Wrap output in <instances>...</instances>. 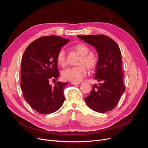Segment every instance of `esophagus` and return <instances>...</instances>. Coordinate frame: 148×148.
I'll list each match as a JSON object with an SVG mask.
<instances>
[{"instance_id":"34e87169","label":"esophagus","mask_w":148,"mask_h":148,"mask_svg":"<svg viewBox=\"0 0 148 148\" xmlns=\"http://www.w3.org/2000/svg\"><path fill=\"white\" fill-rule=\"evenodd\" d=\"M71 84L75 85V84H80V83L79 82H71Z\"/></svg>"}]
</instances>
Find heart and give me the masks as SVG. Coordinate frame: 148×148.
Returning <instances> with one entry per match:
<instances>
[{
	"instance_id": "heart-1",
	"label": "heart",
	"mask_w": 148,
	"mask_h": 148,
	"mask_svg": "<svg viewBox=\"0 0 148 148\" xmlns=\"http://www.w3.org/2000/svg\"><path fill=\"white\" fill-rule=\"evenodd\" d=\"M74 49L80 54V56L77 61L79 65L74 67H68L62 71V78L66 80L78 82L82 80L87 74V68L90 70L95 69L98 64V57L94 53H89V46L84 43H78L74 45ZM58 64L64 66L66 64V51L65 49H61L56 56Z\"/></svg>"
}]
</instances>
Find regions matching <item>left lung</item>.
<instances>
[{
	"label": "left lung",
	"instance_id": "left-lung-1",
	"mask_svg": "<svg viewBox=\"0 0 148 148\" xmlns=\"http://www.w3.org/2000/svg\"><path fill=\"white\" fill-rule=\"evenodd\" d=\"M93 45L98 54V64L94 79L101 83L93 85L90 94L85 97L87 105L96 112L111 111L119 103L125 90L123 83L121 52L118 44L104 35H78Z\"/></svg>",
	"mask_w": 148,
	"mask_h": 148
}]
</instances>
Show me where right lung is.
Instances as JSON below:
<instances>
[{
    "mask_svg": "<svg viewBox=\"0 0 148 148\" xmlns=\"http://www.w3.org/2000/svg\"><path fill=\"white\" fill-rule=\"evenodd\" d=\"M68 41L56 35L42 36L31 42L23 53L20 86L23 97L39 113L56 112L64 101L68 83L58 82L53 87L49 81L59 76L56 56Z\"/></svg>",
    "mask_w": 148,
    "mask_h": 148,
    "instance_id": "1",
    "label": "right lung"
}]
</instances>
